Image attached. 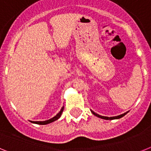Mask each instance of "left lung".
<instances>
[{
  "mask_svg": "<svg viewBox=\"0 0 151 151\" xmlns=\"http://www.w3.org/2000/svg\"><path fill=\"white\" fill-rule=\"evenodd\" d=\"M91 113L93 114V115H95L96 116H97V117H99V118H101V119H104V120H115V119H120L121 118V117H123L124 116H125V115L128 113V111L126 113H124V114H120L118 115V116H102V115H100L98 114H97V113H95L94 111H93L92 110H91Z\"/></svg>",
  "mask_w": 151,
  "mask_h": 151,
  "instance_id": "8db88e82",
  "label": "left lung"
}]
</instances>
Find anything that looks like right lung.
<instances>
[{"mask_svg":"<svg viewBox=\"0 0 151 151\" xmlns=\"http://www.w3.org/2000/svg\"><path fill=\"white\" fill-rule=\"evenodd\" d=\"M63 111H64V106L62 107V108L60 109V111H59V113H58V114L56 116H54V117H52V118L49 119V120H47V121H30L31 123H34V124H40V125H45V124H50V123L54 122V121H57L58 119L60 118V116H61L62 113H63Z\"/></svg>","mask_w":151,"mask_h":151,"instance_id":"right-lung-1","label":"right lung"}]
</instances>
